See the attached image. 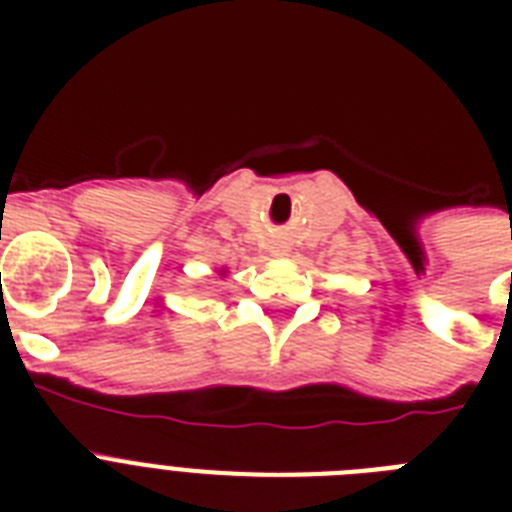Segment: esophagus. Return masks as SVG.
<instances>
[{
  "mask_svg": "<svg viewBox=\"0 0 512 512\" xmlns=\"http://www.w3.org/2000/svg\"><path fill=\"white\" fill-rule=\"evenodd\" d=\"M287 252H289L287 247H279V252H276V255H279V257H284V255H287Z\"/></svg>",
  "mask_w": 512,
  "mask_h": 512,
  "instance_id": "1",
  "label": "esophagus"
}]
</instances>
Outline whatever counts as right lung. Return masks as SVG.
Segmentation results:
<instances>
[{
  "instance_id": "right-lung-1",
  "label": "right lung",
  "mask_w": 512,
  "mask_h": 512,
  "mask_svg": "<svg viewBox=\"0 0 512 512\" xmlns=\"http://www.w3.org/2000/svg\"><path fill=\"white\" fill-rule=\"evenodd\" d=\"M217 273H220V276H225V268H220V271H217Z\"/></svg>"
}]
</instances>
